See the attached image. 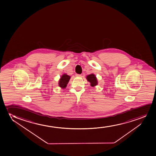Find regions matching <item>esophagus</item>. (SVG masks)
Masks as SVG:
<instances>
[{
	"mask_svg": "<svg viewBox=\"0 0 156 156\" xmlns=\"http://www.w3.org/2000/svg\"><path fill=\"white\" fill-rule=\"evenodd\" d=\"M76 76H79V77H80V76H81V75H79V74H76Z\"/></svg>",
	"mask_w": 156,
	"mask_h": 156,
	"instance_id": "esophagus-1",
	"label": "esophagus"
}]
</instances>
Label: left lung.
Instances as JSON below:
<instances>
[{"label":"left lung","instance_id":"left-lung-1","mask_svg":"<svg viewBox=\"0 0 156 156\" xmlns=\"http://www.w3.org/2000/svg\"><path fill=\"white\" fill-rule=\"evenodd\" d=\"M87 79L88 81L90 83V85L92 87H94L97 85V79L94 74H90V75L87 76Z\"/></svg>","mask_w":156,"mask_h":156}]
</instances>
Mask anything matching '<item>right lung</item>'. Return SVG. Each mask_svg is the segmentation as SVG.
<instances>
[{
  "label": "right lung",
  "mask_w": 156,
  "mask_h": 156,
  "mask_svg": "<svg viewBox=\"0 0 156 156\" xmlns=\"http://www.w3.org/2000/svg\"><path fill=\"white\" fill-rule=\"evenodd\" d=\"M70 78V77L68 75H66V74L63 75L59 80V86L62 88H66L69 82Z\"/></svg>",
  "instance_id": "right-lung-1"
}]
</instances>
